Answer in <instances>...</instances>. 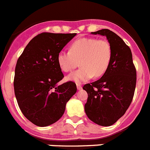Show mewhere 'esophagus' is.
<instances>
[{"mask_svg": "<svg viewBox=\"0 0 150 150\" xmlns=\"http://www.w3.org/2000/svg\"><path fill=\"white\" fill-rule=\"evenodd\" d=\"M76 88H77L78 90H80L82 89V86L80 83H77L76 84Z\"/></svg>", "mask_w": 150, "mask_h": 150, "instance_id": "esophagus-1", "label": "esophagus"}]
</instances>
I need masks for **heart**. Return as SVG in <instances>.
<instances>
[{
	"label": "heart",
	"instance_id": "heart-1",
	"mask_svg": "<svg viewBox=\"0 0 150 150\" xmlns=\"http://www.w3.org/2000/svg\"><path fill=\"white\" fill-rule=\"evenodd\" d=\"M112 52L109 42L95 38H81L70 45L69 51L57 54V64L64 72H70L78 66L80 67L67 76L76 83L102 76L109 67ZM79 62H78V61Z\"/></svg>",
	"mask_w": 150,
	"mask_h": 150
}]
</instances>
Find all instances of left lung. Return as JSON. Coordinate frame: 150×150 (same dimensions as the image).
Masks as SVG:
<instances>
[{
    "label": "left lung",
    "instance_id": "8db88e82",
    "mask_svg": "<svg viewBox=\"0 0 150 150\" xmlns=\"http://www.w3.org/2000/svg\"><path fill=\"white\" fill-rule=\"evenodd\" d=\"M106 36L112 48L109 67L103 76L83 86L88 94L84 108L91 121L111 126L125 115L133 100L137 71L130 48L117 34L107 29L92 33Z\"/></svg>",
    "mask_w": 150,
    "mask_h": 150
}]
</instances>
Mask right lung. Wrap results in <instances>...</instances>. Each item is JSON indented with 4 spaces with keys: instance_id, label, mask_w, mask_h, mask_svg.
I'll return each instance as SVG.
<instances>
[{
    "instance_id": "add662e5",
    "label": "right lung",
    "mask_w": 150,
    "mask_h": 150,
    "mask_svg": "<svg viewBox=\"0 0 150 150\" xmlns=\"http://www.w3.org/2000/svg\"><path fill=\"white\" fill-rule=\"evenodd\" d=\"M76 33H42L32 39L18 58L14 93L26 118L38 127L58 121L67 102L76 92L75 83L57 85L64 74L57 64V54Z\"/></svg>"
}]
</instances>
